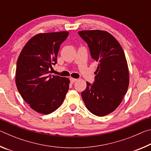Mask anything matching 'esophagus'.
<instances>
[{
  "instance_id": "esophagus-1",
  "label": "esophagus",
  "mask_w": 151,
  "mask_h": 151,
  "mask_svg": "<svg viewBox=\"0 0 151 151\" xmlns=\"http://www.w3.org/2000/svg\"><path fill=\"white\" fill-rule=\"evenodd\" d=\"M70 82L72 83H75V82H76V81H77V79H76V78H70Z\"/></svg>"
}]
</instances>
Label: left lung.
Here are the masks:
<instances>
[{
	"mask_svg": "<svg viewBox=\"0 0 151 151\" xmlns=\"http://www.w3.org/2000/svg\"><path fill=\"white\" fill-rule=\"evenodd\" d=\"M92 58L98 63L93 84L86 82L81 96L87 109L98 116L114 111L127 93L129 74L124 51L113 36L104 30H82Z\"/></svg>",
	"mask_w": 151,
	"mask_h": 151,
	"instance_id": "1",
	"label": "left lung"
}]
</instances>
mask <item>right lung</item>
Wrapping results in <instances>:
<instances>
[{"label": "right lung", "mask_w": 151, "mask_h": 151, "mask_svg": "<svg viewBox=\"0 0 151 151\" xmlns=\"http://www.w3.org/2000/svg\"><path fill=\"white\" fill-rule=\"evenodd\" d=\"M68 32L35 35L22 48L18 58L16 85L24 101L39 113L48 114L65 100L69 79L51 75L50 69L57 63L60 46Z\"/></svg>", "instance_id": "add662e5"}]
</instances>
